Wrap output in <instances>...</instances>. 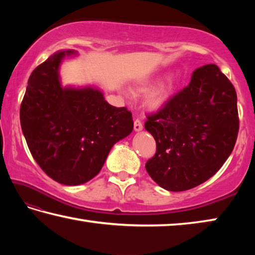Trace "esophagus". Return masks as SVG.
Here are the masks:
<instances>
[{
    "instance_id": "34e87169",
    "label": "esophagus",
    "mask_w": 255,
    "mask_h": 255,
    "mask_svg": "<svg viewBox=\"0 0 255 255\" xmlns=\"http://www.w3.org/2000/svg\"><path fill=\"white\" fill-rule=\"evenodd\" d=\"M133 129H135L136 131H139L143 129V123H141V120L139 118H136L135 122H133Z\"/></svg>"
}]
</instances>
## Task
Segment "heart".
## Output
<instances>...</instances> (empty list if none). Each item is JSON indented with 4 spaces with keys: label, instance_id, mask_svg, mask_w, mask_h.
<instances>
[{
    "label": "heart",
    "instance_id": "heart-1",
    "mask_svg": "<svg viewBox=\"0 0 255 255\" xmlns=\"http://www.w3.org/2000/svg\"><path fill=\"white\" fill-rule=\"evenodd\" d=\"M173 89H174V85H173V82H166L165 84H163L159 86L157 90H155V91L150 94L148 97V100L147 103L148 106L152 108V109H159V108H162L165 103L170 100V98L172 96V93H173ZM148 90V86H140L139 88V91L141 92H145Z\"/></svg>",
    "mask_w": 255,
    "mask_h": 255
}]
</instances>
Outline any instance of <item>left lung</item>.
Segmentation results:
<instances>
[{"instance_id": "obj_1", "label": "left lung", "mask_w": 255, "mask_h": 255, "mask_svg": "<svg viewBox=\"0 0 255 255\" xmlns=\"http://www.w3.org/2000/svg\"><path fill=\"white\" fill-rule=\"evenodd\" d=\"M146 117V130L156 141L146 171L175 192L204 183L221 169L240 128L235 88L215 64L193 71L185 88Z\"/></svg>"}]
</instances>
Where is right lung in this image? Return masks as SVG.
<instances>
[{
    "label": "right lung",
    "mask_w": 255,
    "mask_h": 255,
    "mask_svg": "<svg viewBox=\"0 0 255 255\" xmlns=\"http://www.w3.org/2000/svg\"><path fill=\"white\" fill-rule=\"evenodd\" d=\"M72 51H66L71 54ZM59 51L34 68L20 107L30 153L56 182L79 185L102 169L110 149L132 131L131 112L110 106L99 90L63 89Z\"/></svg>",
    "instance_id": "add662e5"
}]
</instances>
